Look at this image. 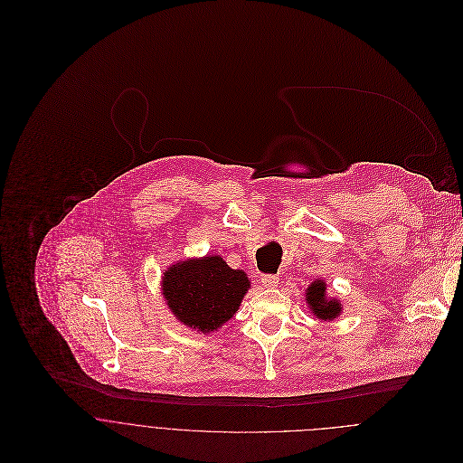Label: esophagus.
Here are the masks:
<instances>
[{
	"label": "esophagus",
	"instance_id": "1",
	"mask_svg": "<svg viewBox=\"0 0 463 463\" xmlns=\"http://www.w3.org/2000/svg\"><path fill=\"white\" fill-rule=\"evenodd\" d=\"M278 281H279V278L274 276V274H264V276L260 278V285H262L264 288H274V287H278Z\"/></svg>",
	"mask_w": 463,
	"mask_h": 463
}]
</instances>
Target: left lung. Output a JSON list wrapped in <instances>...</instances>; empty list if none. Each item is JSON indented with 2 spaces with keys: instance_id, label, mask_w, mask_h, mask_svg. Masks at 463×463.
<instances>
[{
  "instance_id": "left-lung-1",
  "label": "left lung",
  "mask_w": 463,
  "mask_h": 463,
  "mask_svg": "<svg viewBox=\"0 0 463 463\" xmlns=\"http://www.w3.org/2000/svg\"><path fill=\"white\" fill-rule=\"evenodd\" d=\"M307 303L310 312L323 321H333L342 314V305L338 299H331L326 296V281L316 279L312 285H308L307 292Z\"/></svg>"
}]
</instances>
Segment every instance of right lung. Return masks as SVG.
Wrapping results in <instances>:
<instances>
[{
  "label": "right lung",
  "instance_id": "obj_1",
  "mask_svg": "<svg viewBox=\"0 0 463 463\" xmlns=\"http://www.w3.org/2000/svg\"><path fill=\"white\" fill-rule=\"evenodd\" d=\"M251 281L242 269H232L219 255L187 259L162 276L164 299L187 328L212 333L239 310Z\"/></svg>",
  "mask_w": 463,
  "mask_h": 463
}]
</instances>
